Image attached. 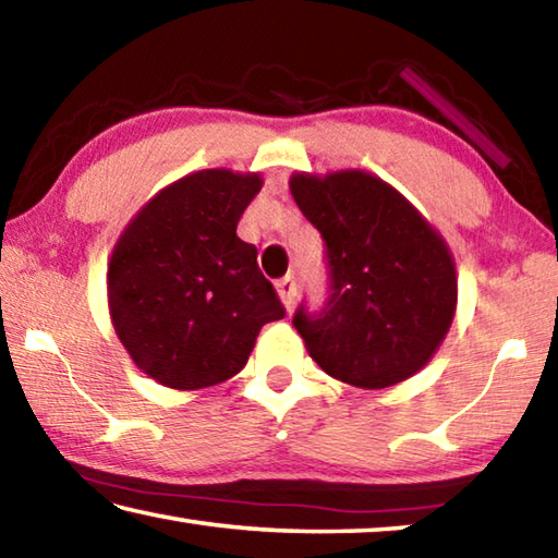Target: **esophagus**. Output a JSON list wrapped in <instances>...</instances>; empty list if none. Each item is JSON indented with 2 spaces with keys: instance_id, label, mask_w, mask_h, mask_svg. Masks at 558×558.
I'll return each instance as SVG.
<instances>
[{
  "instance_id": "34e87169",
  "label": "esophagus",
  "mask_w": 558,
  "mask_h": 558,
  "mask_svg": "<svg viewBox=\"0 0 558 558\" xmlns=\"http://www.w3.org/2000/svg\"><path fill=\"white\" fill-rule=\"evenodd\" d=\"M276 290H278V298H280L282 305H286V307L290 310V307H292V302H295V295H298V286H295V280H292L290 276L280 278V280L276 282Z\"/></svg>"
}]
</instances>
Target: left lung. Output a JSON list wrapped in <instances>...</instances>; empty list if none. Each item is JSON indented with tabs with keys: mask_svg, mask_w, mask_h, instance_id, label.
<instances>
[{
	"mask_svg": "<svg viewBox=\"0 0 558 558\" xmlns=\"http://www.w3.org/2000/svg\"><path fill=\"white\" fill-rule=\"evenodd\" d=\"M290 194L327 243L332 295L323 315L298 310L307 354L356 389L418 374L452 325L458 270L440 231L366 169L295 172Z\"/></svg>",
	"mask_w": 558,
	"mask_h": 558,
	"instance_id": "left-lung-1",
	"label": "left lung"
}]
</instances>
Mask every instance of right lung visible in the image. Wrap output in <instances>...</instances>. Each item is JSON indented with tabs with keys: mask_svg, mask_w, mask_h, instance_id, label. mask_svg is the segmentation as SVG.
Instances as JSON below:
<instances>
[{
	"mask_svg": "<svg viewBox=\"0 0 558 558\" xmlns=\"http://www.w3.org/2000/svg\"><path fill=\"white\" fill-rule=\"evenodd\" d=\"M263 189L258 172L199 169L167 184L128 221L108 260L120 344L149 379L196 391L239 374L266 323L286 310L256 245L235 226Z\"/></svg>",
	"mask_w": 558,
	"mask_h": 558,
	"instance_id": "1",
	"label": "right lung"
}]
</instances>
